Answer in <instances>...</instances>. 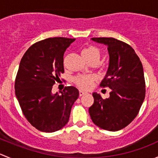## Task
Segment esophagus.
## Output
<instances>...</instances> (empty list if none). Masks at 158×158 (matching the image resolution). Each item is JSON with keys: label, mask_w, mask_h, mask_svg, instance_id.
<instances>
[{"label": "esophagus", "mask_w": 158, "mask_h": 158, "mask_svg": "<svg viewBox=\"0 0 158 158\" xmlns=\"http://www.w3.org/2000/svg\"><path fill=\"white\" fill-rule=\"evenodd\" d=\"M86 93H87V92H84V91L79 90V96H82V95H85V94H86Z\"/></svg>", "instance_id": "esophagus-1"}]
</instances>
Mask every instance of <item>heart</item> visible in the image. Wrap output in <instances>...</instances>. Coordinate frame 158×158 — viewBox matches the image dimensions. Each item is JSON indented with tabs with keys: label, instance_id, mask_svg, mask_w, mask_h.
Here are the masks:
<instances>
[{
	"label": "heart",
	"instance_id": "b5f03b06",
	"mask_svg": "<svg viewBox=\"0 0 158 158\" xmlns=\"http://www.w3.org/2000/svg\"><path fill=\"white\" fill-rule=\"evenodd\" d=\"M82 56L84 58L90 63L95 61L98 63L101 57V51L95 46H89L82 49ZM96 80V76L94 75H78L73 79L74 83L80 89H89Z\"/></svg>",
	"mask_w": 158,
	"mask_h": 158
}]
</instances>
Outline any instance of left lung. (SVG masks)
Listing matches in <instances>:
<instances>
[{
  "label": "left lung",
  "mask_w": 158,
  "mask_h": 158,
  "mask_svg": "<svg viewBox=\"0 0 158 158\" xmlns=\"http://www.w3.org/2000/svg\"><path fill=\"white\" fill-rule=\"evenodd\" d=\"M108 47L109 66L100 86L111 89L103 99L92 93L94 103L89 111L92 122L104 130L116 131L125 128L138 115L145 97L142 63L133 48L112 37L92 38Z\"/></svg>",
  "instance_id": "obj_1"
}]
</instances>
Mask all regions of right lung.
Instances as JSON below:
<instances>
[{
  "label": "right lung",
  "mask_w": 158,
  "mask_h": 158,
  "mask_svg": "<svg viewBox=\"0 0 158 158\" xmlns=\"http://www.w3.org/2000/svg\"><path fill=\"white\" fill-rule=\"evenodd\" d=\"M75 40L53 37L36 42L20 60L14 85L16 96L25 118L40 131L63 128L79 97L74 86L65 87L61 95L52 93V85L64 73L65 51Z\"/></svg>",
  "instance_id": "right-lung-1"
}]
</instances>
